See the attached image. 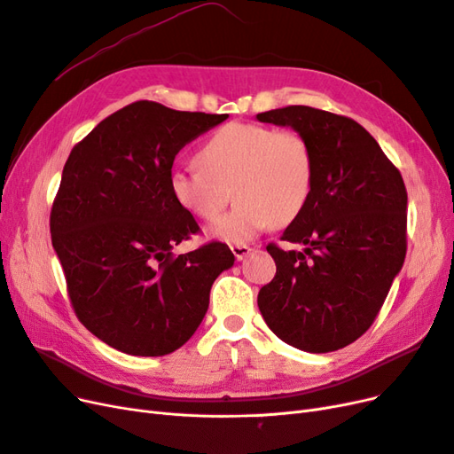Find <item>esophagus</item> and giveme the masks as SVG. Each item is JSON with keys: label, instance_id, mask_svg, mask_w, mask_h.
Segmentation results:
<instances>
[{"label": "esophagus", "instance_id": "esophagus-1", "mask_svg": "<svg viewBox=\"0 0 454 454\" xmlns=\"http://www.w3.org/2000/svg\"><path fill=\"white\" fill-rule=\"evenodd\" d=\"M231 252L235 254V257H237L239 261H242V259H246V257H248V255L254 252V248H250L248 244H232V246H231Z\"/></svg>", "mask_w": 454, "mask_h": 454}]
</instances>
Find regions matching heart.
Returning a JSON list of instances; mask_svg holds the SVG:
<instances>
[{
  "label": "heart",
  "instance_id": "obj_1",
  "mask_svg": "<svg viewBox=\"0 0 454 454\" xmlns=\"http://www.w3.org/2000/svg\"><path fill=\"white\" fill-rule=\"evenodd\" d=\"M197 159L200 167L170 172V193L185 212L210 222L222 214L232 191V210L208 229L227 242L250 240L272 222H292L312 187V151L294 130L229 122L202 144Z\"/></svg>",
  "mask_w": 454,
  "mask_h": 454
}]
</instances>
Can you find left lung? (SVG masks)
<instances>
[{
  "label": "left lung",
  "mask_w": 454,
  "mask_h": 454,
  "mask_svg": "<svg viewBox=\"0 0 454 454\" xmlns=\"http://www.w3.org/2000/svg\"><path fill=\"white\" fill-rule=\"evenodd\" d=\"M290 127L312 151L309 199L282 240L269 244L277 274L257 295L272 333L299 350L322 354L362 337L400 274L407 250V191L402 174L358 122L287 106L257 114Z\"/></svg>",
  "instance_id": "obj_1"
}]
</instances>
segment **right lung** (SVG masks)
<instances>
[{"label":"right lung","instance_id":"1","mask_svg":"<svg viewBox=\"0 0 454 454\" xmlns=\"http://www.w3.org/2000/svg\"><path fill=\"white\" fill-rule=\"evenodd\" d=\"M227 115L140 100L92 129L67 157L51 212L77 318L130 356H164L193 337L214 280L235 263L225 244L174 255L199 225L170 193L185 144Z\"/></svg>","mask_w":454,"mask_h":454}]
</instances>
